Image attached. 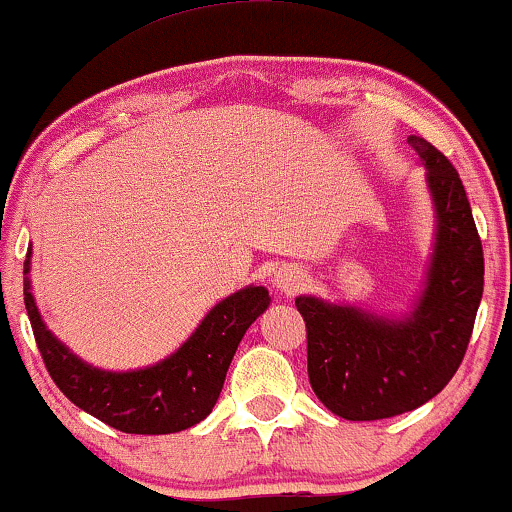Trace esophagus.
<instances>
[{
  "label": "esophagus",
  "mask_w": 512,
  "mask_h": 512,
  "mask_svg": "<svg viewBox=\"0 0 512 512\" xmlns=\"http://www.w3.org/2000/svg\"><path fill=\"white\" fill-rule=\"evenodd\" d=\"M274 286L276 291L281 293H296L298 289L303 286V272L298 267H293V264H284V267H279L274 272Z\"/></svg>",
  "instance_id": "34e87169"
}]
</instances>
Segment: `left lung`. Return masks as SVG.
Segmentation results:
<instances>
[{
  "instance_id": "left-lung-1",
  "label": "left lung",
  "mask_w": 512,
  "mask_h": 512,
  "mask_svg": "<svg viewBox=\"0 0 512 512\" xmlns=\"http://www.w3.org/2000/svg\"><path fill=\"white\" fill-rule=\"evenodd\" d=\"M426 166L438 214L426 291L411 317L296 298L308 337L310 387L332 414L378 421L433 399L460 368L484 293V250L467 192L431 142L409 137Z\"/></svg>"
}]
</instances>
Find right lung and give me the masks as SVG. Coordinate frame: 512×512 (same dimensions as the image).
<instances>
[{
	"instance_id": "right-lung-1",
	"label": "right lung",
	"mask_w": 512,
	"mask_h": 512,
	"mask_svg": "<svg viewBox=\"0 0 512 512\" xmlns=\"http://www.w3.org/2000/svg\"><path fill=\"white\" fill-rule=\"evenodd\" d=\"M31 250L23 262V303L50 378L69 402L122 433L161 436L207 419L221 395L240 339L269 305L264 286H248L209 310L197 332L161 363L129 373H108L76 358L40 320L28 281Z\"/></svg>"
}]
</instances>
